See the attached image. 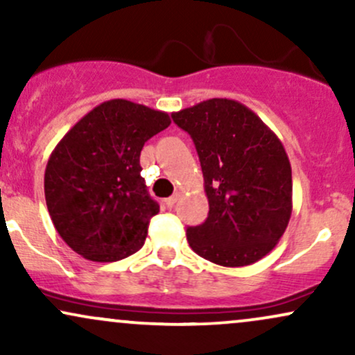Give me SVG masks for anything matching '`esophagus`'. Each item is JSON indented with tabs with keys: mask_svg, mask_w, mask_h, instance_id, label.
<instances>
[{
	"mask_svg": "<svg viewBox=\"0 0 355 355\" xmlns=\"http://www.w3.org/2000/svg\"><path fill=\"white\" fill-rule=\"evenodd\" d=\"M177 200H178V195H177V193L172 195V197H168V198H166V200H165L166 207H168V209H172L175 203H177Z\"/></svg>",
	"mask_w": 355,
	"mask_h": 355,
	"instance_id": "esophagus-1",
	"label": "esophagus"
}]
</instances>
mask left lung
<instances>
[{
    "mask_svg": "<svg viewBox=\"0 0 355 355\" xmlns=\"http://www.w3.org/2000/svg\"><path fill=\"white\" fill-rule=\"evenodd\" d=\"M200 158L209 217L189 227L191 250L222 267L250 266L277 245L292 214L282 141L245 105L211 98L172 113Z\"/></svg>",
    "mask_w": 355,
    "mask_h": 355,
    "instance_id": "8db88e82",
    "label": "left lung"
}]
</instances>
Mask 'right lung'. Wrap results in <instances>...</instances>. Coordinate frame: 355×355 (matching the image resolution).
<instances>
[{"label":"right lung","mask_w":355,"mask_h":355,"mask_svg":"<svg viewBox=\"0 0 355 355\" xmlns=\"http://www.w3.org/2000/svg\"><path fill=\"white\" fill-rule=\"evenodd\" d=\"M170 123L168 113L116 98L93 108L55 146L44 198L56 232L76 254L115 262L140 250L160 210L140 175V153Z\"/></svg>","instance_id":"add662e5"}]
</instances>
